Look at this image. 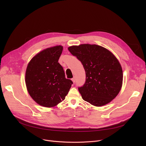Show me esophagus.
<instances>
[{"mask_svg": "<svg viewBox=\"0 0 146 146\" xmlns=\"http://www.w3.org/2000/svg\"><path fill=\"white\" fill-rule=\"evenodd\" d=\"M72 82H73V83H74V82H75V78H72Z\"/></svg>", "mask_w": 146, "mask_h": 146, "instance_id": "34e87169", "label": "esophagus"}]
</instances>
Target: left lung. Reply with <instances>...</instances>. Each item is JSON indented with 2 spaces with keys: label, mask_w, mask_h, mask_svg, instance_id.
I'll list each match as a JSON object with an SVG mask.
<instances>
[{
  "label": "left lung",
  "mask_w": 146,
  "mask_h": 146,
  "mask_svg": "<svg viewBox=\"0 0 146 146\" xmlns=\"http://www.w3.org/2000/svg\"><path fill=\"white\" fill-rule=\"evenodd\" d=\"M80 60L86 72V82L79 91L84 101L95 106L111 102L120 92L123 73L120 63L108 49L83 44L68 47Z\"/></svg>",
  "instance_id": "1"
}]
</instances>
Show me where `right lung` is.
Segmentation results:
<instances>
[{"label": "right lung", "mask_w": 146, "mask_h": 146, "mask_svg": "<svg viewBox=\"0 0 146 146\" xmlns=\"http://www.w3.org/2000/svg\"><path fill=\"white\" fill-rule=\"evenodd\" d=\"M63 46L44 49L35 54L28 64L25 84L33 100L44 107L52 108L64 100L72 81L66 79L58 59Z\"/></svg>", "instance_id": "right-lung-1"}]
</instances>
